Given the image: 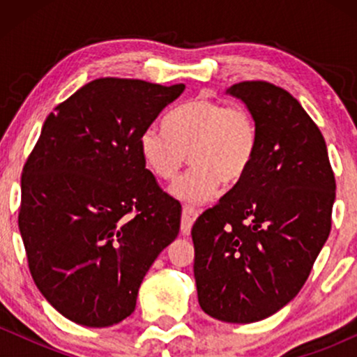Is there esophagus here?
<instances>
[{"mask_svg":"<svg viewBox=\"0 0 357 357\" xmlns=\"http://www.w3.org/2000/svg\"><path fill=\"white\" fill-rule=\"evenodd\" d=\"M198 210L191 206H184L183 208V216H181V233L183 235H190L192 223H195L196 218H198Z\"/></svg>","mask_w":357,"mask_h":357,"instance_id":"1","label":"esophagus"}]
</instances>
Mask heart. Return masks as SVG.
Masks as SVG:
<instances>
[{
    "label": "heart",
    "instance_id": "obj_1",
    "mask_svg": "<svg viewBox=\"0 0 357 357\" xmlns=\"http://www.w3.org/2000/svg\"><path fill=\"white\" fill-rule=\"evenodd\" d=\"M165 129L146 127L139 136V153L161 181H173L188 155L192 167L171 190L181 202H210L221 183L238 184L255 161L258 129L241 107L198 97L171 110Z\"/></svg>",
    "mask_w": 357,
    "mask_h": 357
}]
</instances>
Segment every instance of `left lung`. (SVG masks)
Instances as JSON below:
<instances>
[{
	"label": "left lung",
	"instance_id": "8db88e82",
	"mask_svg": "<svg viewBox=\"0 0 357 357\" xmlns=\"http://www.w3.org/2000/svg\"><path fill=\"white\" fill-rule=\"evenodd\" d=\"M258 129L248 174L192 225L198 302L211 317L250 324L297 296L331 233L335 179L326 141L289 92L268 82L227 90Z\"/></svg>",
	"mask_w": 357,
	"mask_h": 357
}]
</instances>
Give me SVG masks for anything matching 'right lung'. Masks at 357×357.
I'll list each match as a JSON object with an SVG mask.
<instances>
[{
    "instance_id": "obj_1",
    "label": "right lung",
    "mask_w": 357,
    "mask_h": 357,
    "mask_svg": "<svg viewBox=\"0 0 357 357\" xmlns=\"http://www.w3.org/2000/svg\"><path fill=\"white\" fill-rule=\"evenodd\" d=\"M183 90L89 82L47 117L23 167L18 225L31 277L80 326L129 317L147 270L178 236L181 204L146 169L139 136Z\"/></svg>"
}]
</instances>
